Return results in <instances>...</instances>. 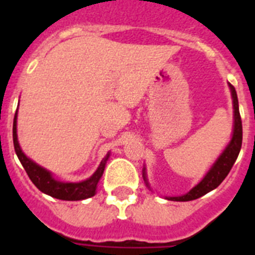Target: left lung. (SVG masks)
Here are the masks:
<instances>
[{
    "mask_svg": "<svg viewBox=\"0 0 255 255\" xmlns=\"http://www.w3.org/2000/svg\"><path fill=\"white\" fill-rule=\"evenodd\" d=\"M230 89H231V94H233L234 100V134L233 139L230 141V144L224 150V153L218 157L216 163L213 164V167L209 170L204 179L198 184L195 188L191 189L189 193L181 197H168V200H176V202H188V200H194L198 198L203 197L204 194L209 193L211 190L217 188L221 182L224 181L225 177L229 175L230 170L233 168L234 163H235L236 158H238L239 152L242 149L243 143V125H242V117H240V112H239V102H238V94H236L235 88L234 85L229 84ZM143 176L145 179V171L143 172ZM147 181V180H145ZM148 185V184H147Z\"/></svg>",
    "mask_w": 255,
    "mask_h": 255,
    "instance_id": "1",
    "label": "left lung"
}]
</instances>
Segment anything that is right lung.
I'll list each match as a JSON object with an SVG mask.
<instances>
[{"label": "right lung", "mask_w": 255, "mask_h": 255, "mask_svg": "<svg viewBox=\"0 0 255 255\" xmlns=\"http://www.w3.org/2000/svg\"><path fill=\"white\" fill-rule=\"evenodd\" d=\"M12 139H13V147H15V152H16L17 157H19L20 162H21L22 167L25 168L26 173H28L29 179L31 182L39 189L40 191H43L44 194H48L53 198H57L61 200H82L91 198L96 194L97 184L100 181L101 176H102L103 171H105L106 161L108 159V154L102 162H101L100 167L96 172L93 173V176H91L88 180L82 182H61L55 180L51 176V173L43 167H40L38 164L26 157L24 153L20 149V145L17 143V135H16V114H15V119H13V126H12Z\"/></svg>", "instance_id": "add662e5"}]
</instances>
